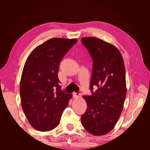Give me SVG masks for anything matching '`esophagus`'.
Wrapping results in <instances>:
<instances>
[{
  "instance_id": "1",
  "label": "esophagus",
  "mask_w": 150,
  "mask_h": 150,
  "mask_svg": "<svg viewBox=\"0 0 150 150\" xmlns=\"http://www.w3.org/2000/svg\"><path fill=\"white\" fill-rule=\"evenodd\" d=\"M73 96H74V98H79L80 96H81V95H80V93H73Z\"/></svg>"
}]
</instances>
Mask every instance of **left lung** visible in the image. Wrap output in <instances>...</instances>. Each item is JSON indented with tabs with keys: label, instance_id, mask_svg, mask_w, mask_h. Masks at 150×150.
<instances>
[{
	"label": "left lung",
	"instance_id": "8db88e82",
	"mask_svg": "<svg viewBox=\"0 0 150 150\" xmlns=\"http://www.w3.org/2000/svg\"><path fill=\"white\" fill-rule=\"evenodd\" d=\"M81 42L93 62L89 86L92 95L83 96L87 110L81 115V123L93 135H104L116 125L126 98L123 58L115 45L102 40L83 38ZM95 87L96 90L93 91Z\"/></svg>",
	"mask_w": 150,
	"mask_h": 150
}]
</instances>
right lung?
I'll use <instances>...</instances> for the list:
<instances>
[{"label":"right lung","instance_id":"obj_1","mask_svg":"<svg viewBox=\"0 0 150 150\" xmlns=\"http://www.w3.org/2000/svg\"><path fill=\"white\" fill-rule=\"evenodd\" d=\"M77 39L52 38L32 51L25 63L20 85L22 107L32 127L41 132L59 125L71 94L61 91L59 63Z\"/></svg>","mask_w":150,"mask_h":150}]
</instances>
